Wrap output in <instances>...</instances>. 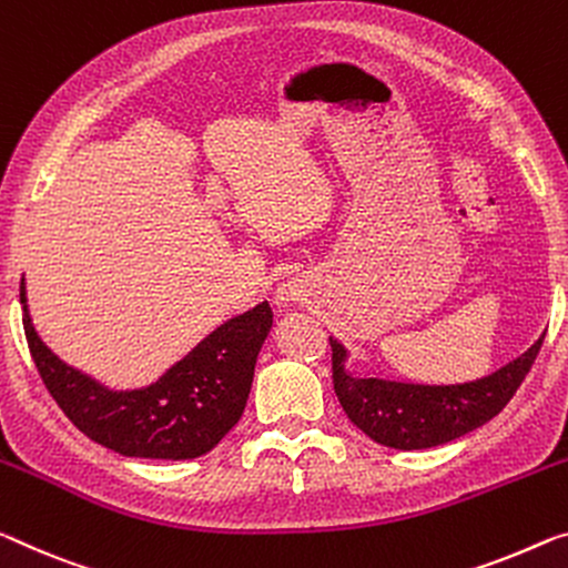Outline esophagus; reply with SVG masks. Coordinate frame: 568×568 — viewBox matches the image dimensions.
Returning <instances> with one entry per match:
<instances>
[{"label": "esophagus", "instance_id": "34e87169", "mask_svg": "<svg viewBox=\"0 0 568 568\" xmlns=\"http://www.w3.org/2000/svg\"><path fill=\"white\" fill-rule=\"evenodd\" d=\"M278 302H282V304H292V302H294V292L286 290V286H284V290H278Z\"/></svg>", "mask_w": 568, "mask_h": 568}]
</instances>
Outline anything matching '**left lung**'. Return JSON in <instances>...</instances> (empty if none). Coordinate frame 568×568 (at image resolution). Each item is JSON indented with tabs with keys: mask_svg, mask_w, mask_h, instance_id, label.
Instances as JSON below:
<instances>
[{
	"mask_svg": "<svg viewBox=\"0 0 568 568\" xmlns=\"http://www.w3.org/2000/svg\"><path fill=\"white\" fill-rule=\"evenodd\" d=\"M544 337L546 333L526 353L483 378L416 383L353 373L347 365L351 351L329 335L335 394L347 418L373 442L400 452L432 449L479 429L500 414L526 381Z\"/></svg>",
	"mask_w": 568,
	"mask_h": 568,
	"instance_id": "left-lung-1",
	"label": "left lung"
}]
</instances>
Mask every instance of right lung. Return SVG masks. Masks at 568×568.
I'll return each instance as SVG.
<instances>
[{"label":"right lung","mask_w":568,"mask_h":568,"mask_svg":"<svg viewBox=\"0 0 568 568\" xmlns=\"http://www.w3.org/2000/svg\"><path fill=\"white\" fill-rule=\"evenodd\" d=\"M20 304L40 378L75 429L116 455L144 459H195L239 424L256 357L274 325V312L264 300L221 322L156 381L139 388H111L60 361L42 343L24 278Z\"/></svg>","instance_id":"add662e5"}]
</instances>
